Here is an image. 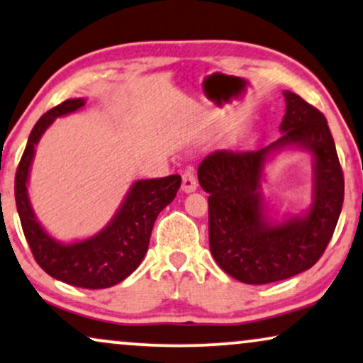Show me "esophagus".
<instances>
[{
    "label": "esophagus",
    "instance_id": "1",
    "mask_svg": "<svg viewBox=\"0 0 363 363\" xmlns=\"http://www.w3.org/2000/svg\"><path fill=\"white\" fill-rule=\"evenodd\" d=\"M196 186H199V182H196V177L195 173L189 169V172L183 173L182 177V190L185 191V194H191V191L196 190Z\"/></svg>",
    "mask_w": 363,
    "mask_h": 363
}]
</instances>
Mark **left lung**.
Returning <instances> with one entry per match:
<instances>
[{
    "label": "left lung",
    "instance_id": "obj_1",
    "mask_svg": "<svg viewBox=\"0 0 363 363\" xmlns=\"http://www.w3.org/2000/svg\"><path fill=\"white\" fill-rule=\"evenodd\" d=\"M281 136L257 151H216L199 167L208 196L210 252L227 274L245 284H267L293 277L321 257L343 205V172L325 116L284 91ZM284 149L313 156L312 205L281 221L267 212L262 195L265 164Z\"/></svg>",
    "mask_w": 363,
    "mask_h": 363
}]
</instances>
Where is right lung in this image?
<instances>
[{"label":"right lung","mask_w":363,"mask_h":363,"mask_svg":"<svg viewBox=\"0 0 363 363\" xmlns=\"http://www.w3.org/2000/svg\"><path fill=\"white\" fill-rule=\"evenodd\" d=\"M86 106V99H67L45 113L31 129L15 178V199L23 234L38 266L58 281L86 289H104L136 271L147 252L158 213L173 202L182 185L180 174L138 180L124 196L118 212L92 237L62 242L43 229L28 195L35 147L53 121Z\"/></svg>","instance_id":"right-lung-1"}]
</instances>
